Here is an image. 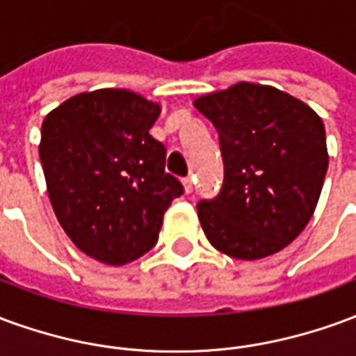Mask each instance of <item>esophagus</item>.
I'll return each mask as SVG.
<instances>
[{
	"label": "esophagus",
	"instance_id": "1",
	"mask_svg": "<svg viewBox=\"0 0 356 356\" xmlns=\"http://www.w3.org/2000/svg\"><path fill=\"white\" fill-rule=\"evenodd\" d=\"M183 186H185V193L191 194L194 191V183H193V177H185L183 179Z\"/></svg>",
	"mask_w": 356,
	"mask_h": 356
}]
</instances>
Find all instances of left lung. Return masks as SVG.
<instances>
[{
	"label": "left lung",
	"instance_id": "obj_1",
	"mask_svg": "<svg viewBox=\"0 0 356 356\" xmlns=\"http://www.w3.org/2000/svg\"><path fill=\"white\" fill-rule=\"evenodd\" d=\"M194 106L216 125L225 162L221 193L198 204L209 244L244 261L284 250L313 217L328 171L321 116L250 81L202 95Z\"/></svg>",
	"mask_w": 356,
	"mask_h": 356
}]
</instances>
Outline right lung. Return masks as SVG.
I'll list each match as a JSON object with an SVG mask.
<instances>
[{
	"instance_id": "obj_1",
	"label": "right lung",
	"mask_w": 356,
	"mask_h": 356,
	"mask_svg": "<svg viewBox=\"0 0 356 356\" xmlns=\"http://www.w3.org/2000/svg\"><path fill=\"white\" fill-rule=\"evenodd\" d=\"M162 106L129 89L70 97L42 124L40 158L51 206L78 250L112 267L152 250L183 185L165 173L150 135Z\"/></svg>"
}]
</instances>
